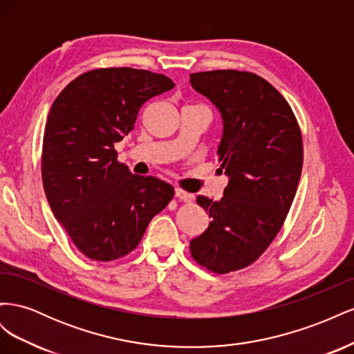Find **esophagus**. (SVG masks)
<instances>
[{"mask_svg":"<svg viewBox=\"0 0 354 354\" xmlns=\"http://www.w3.org/2000/svg\"><path fill=\"white\" fill-rule=\"evenodd\" d=\"M174 195H176V198H178V199H181L183 202H192L194 201V195L192 194H189V192H185L183 189H176L174 190Z\"/></svg>","mask_w":354,"mask_h":354,"instance_id":"obj_1","label":"esophagus"}]
</instances>
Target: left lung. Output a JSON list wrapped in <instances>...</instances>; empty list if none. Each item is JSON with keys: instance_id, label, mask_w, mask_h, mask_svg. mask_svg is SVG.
Here are the masks:
<instances>
[{"instance_id": "1", "label": "left lung", "mask_w": 354, "mask_h": 354, "mask_svg": "<svg viewBox=\"0 0 354 354\" xmlns=\"http://www.w3.org/2000/svg\"><path fill=\"white\" fill-rule=\"evenodd\" d=\"M190 84L221 115L217 155L229 177L220 201L196 198L211 221L190 241V252L224 274L252 264L279 233L301 177L303 138L291 106L259 75L198 72Z\"/></svg>"}]
</instances>
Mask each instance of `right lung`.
Listing matches in <instances>:
<instances>
[{"mask_svg":"<svg viewBox=\"0 0 354 354\" xmlns=\"http://www.w3.org/2000/svg\"><path fill=\"white\" fill-rule=\"evenodd\" d=\"M174 88L165 75L133 68L85 72L53 103L42 140V185L50 208L91 260L131 252L147 224L174 196L156 177L134 176L113 145L130 133L142 106Z\"/></svg>","mask_w":354,"mask_h":354,"instance_id":"right-lung-1","label":"right lung"}]
</instances>
